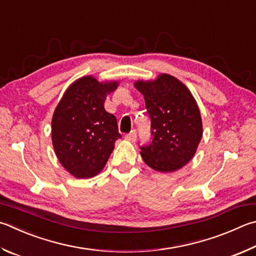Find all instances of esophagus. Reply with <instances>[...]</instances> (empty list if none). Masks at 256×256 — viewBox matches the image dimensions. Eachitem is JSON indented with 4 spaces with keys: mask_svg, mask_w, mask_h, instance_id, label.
<instances>
[{
    "mask_svg": "<svg viewBox=\"0 0 256 256\" xmlns=\"http://www.w3.org/2000/svg\"><path fill=\"white\" fill-rule=\"evenodd\" d=\"M125 138H126V140L130 142H136V131L130 132L128 134L125 136Z\"/></svg>",
    "mask_w": 256,
    "mask_h": 256,
    "instance_id": "obj_1",
    "label": "esophagus"
}]
</instances>
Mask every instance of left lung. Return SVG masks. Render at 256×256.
<instances>
[{
  "label": "left lung",
  "instance_id": "left-lung-1",
  "mask_svg": "<svg viewBox=\"0 0 256 256\" xmlns=\"http://www.w3.org/2000/svg\"><path fill=\"white\" fill-rule=\"evenodd\" d=\"M151 120L152 142L141 148L143 161L159 172H174L192 159L202 136L197 102L188 87L169 74L136 80Z\"/></svg>",
  "mask_w": 256,
  "mask_h": 256
}]
</instances>
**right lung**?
<instances>
[{"label": "right lung", "mask_w": 256, "mask_h": 256, "mask_svg": "<svg viewBox=\"0 0 256 256\" xmlns=\"http://www.w3.org/2000/svg\"><path fill=\"white\" fill-rule=\"evenodd\" d=\"M118 80L98 82L84 76L64 92L51 120L54 153L69 174L80 179L96 176L108 162L120 138L116 118L104 103Z\"/></svg>", "instance_id": "1"}]
</instances>
